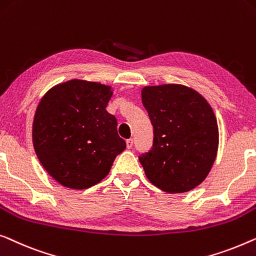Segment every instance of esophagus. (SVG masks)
<instances>
[{
    "instance_id": "34e87169",
    "label": "esophagus",
    "mask_w": 256,
    "mask_h": 256,
    "mask_svg": "<svg viewBox=\"0 0 256 256\" xmlns=\"http://www.w3.org/2000/svg\"><path fill=\"white\" fill-rule=\"evenodd\" d=\"M126 144H127V148H128V149H132V144H134V140H132V138H129V140H126Z\"/></svg>"
}]
</instances>
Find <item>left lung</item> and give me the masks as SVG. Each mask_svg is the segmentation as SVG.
Returning a JSON list of instances; mask_svg holds the SVG:
<instances>
[{
  "label": "left lung",
  "mask_w": 256,
  "mask_h": 256,
  "mask_svg": "<svg viewBox=\"0 0 256 256\" xmlns=\"http://www.w3.org/2000/svg\"><path fill=\"white\" fill-rule=\"evenodd\" d=\"M142 102L154 126V144L140 162L149 181L170 194L202 184L217 157L220 132L212 107L182 84L144 86Z\"/></svg>",
  "instance_id": "1"
}]
</instances>
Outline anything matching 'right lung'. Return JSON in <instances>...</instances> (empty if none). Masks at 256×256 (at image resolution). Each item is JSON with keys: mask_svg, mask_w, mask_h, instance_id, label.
Returning <instances> with one entry per match:
<instances>
[{"mask_svg": "<svg viewBox=\"0 0 256 256\" xmlns=\"http://www.w3.org/2000/svg\"><path fill=\"white\" fill-rule=\"evenodd\" d=\"M113 88L70 80L50 88L36 107L32 142L46 172L64 187L86 190L110 173L126 149L116 116L106 110Z\"/></svg>", "mask_w": 256, "mask_h": 256, "instance_id": "obj_1", "label": "right lung"}]
</instances>
